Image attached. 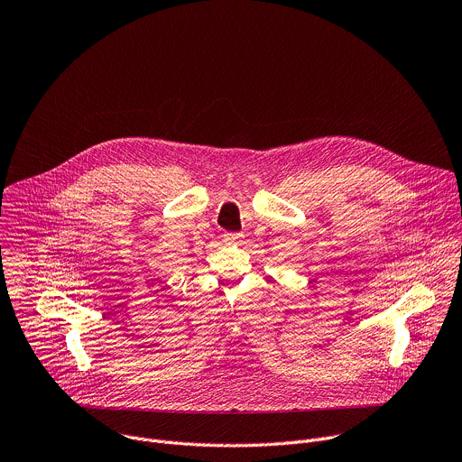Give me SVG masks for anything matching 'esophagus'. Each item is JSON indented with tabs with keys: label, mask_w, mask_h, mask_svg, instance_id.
<instances>
[{
	"label": "esophagus",
	"mask_w": 462,
	"mask_h": 462,
	"mask_svg": "<svg viewBox=\"0 0 462 462\" xmlns=\"http://www.w3.org/2000/svg\"><path fill=\"white\" fill-rule=\"evenodd\" d=\"M223 237H225V241H226V243H237V241H241V239H243V234H237V232H226Z\"/></svg>",
	"instance_id": "obj_1"
}]
</instances>
